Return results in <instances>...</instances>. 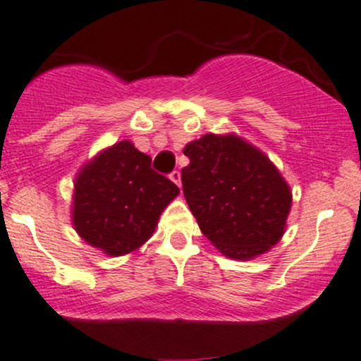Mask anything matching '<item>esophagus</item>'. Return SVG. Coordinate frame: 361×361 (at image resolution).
<instances>
[{
  "instance_id": "34e87169",
  "label": "esophagus",
  "mask_w": 361,
  "mask_h": 361,
  "mask_svg": "<svg viewBox=\"0 0 361 361\" xmlns=\"http://www.w3.org/2000/svg\"><path fill=\"white\" fill-rule=\"evenodd\" d=\"M169 178H171V181H174V183L178 185V187H181V173L178 169H174L173 173L169 174Z\"/></svg>"
}]
</instances>
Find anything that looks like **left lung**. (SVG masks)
I'll return each instance as SVG.
<instances>
[{
  "instance_id": "8db88e82",
  "label": "left lung",
  "mask_w": 361,
  "mask_h": 361,
  "mask_svg": "<svg viewBox=\"0 0 361 361\" xmlns=\"http://www.w3.org/2000/svg\"><path fill=\"white\" fill-rule=\"evenodd\" d=\"M183 154L190 159L181 169L185 199L225 256L250 259L280 240L292 197L267 155L233 135H206Z\"/></svg>"
}]
</instances>
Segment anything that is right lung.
<instances>
[{"mask_svg":"<svg viewBox=\"0 0 361 361\" xmlns=\"http://www.w3.org/2000/svg\"><path fill=\"white\" fill-rule=\"evenodd\" d=\"M180 188L152 169V159L119 142L86 164L75 180L74 228L93 247L123 256L150 238Z\"/></svg>","mask_w":361,"mask_h":361,"instance_id":"right-lung-1","label":"right lung"}]
</instances>
